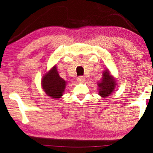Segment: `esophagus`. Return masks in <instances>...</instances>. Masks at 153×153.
<instances>
[{
    "label": "esophagus",
    "mask_w": 153,
    "mask_h": 153,
    "mask_svg": "<svg viewBox=\"0 0 153 153\" xmlns=\"http://www.w3.org/2000/svg\"><path fill=\"white\" fill-rule=\"evenodd\" d=\"M85 79L83 76H79V77H77V81L79 83H82V82H85Z\"/></svg>",
    "instance_id": "esophagus-1"
}]
</instances>
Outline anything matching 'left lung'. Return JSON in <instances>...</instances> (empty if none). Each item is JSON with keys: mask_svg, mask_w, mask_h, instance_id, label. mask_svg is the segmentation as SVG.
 I'll use <instances>...</instances> for the list:
<instances>
[{"mask_svg": "<svg viewBox=\"0 0 153 153\" xmlns=\"http://www.w3.org/2000/svg\"><path fill=\"white\" fill-rule=\"evenodd\" d=\"M117 82L114 77L109 74L108 69L105 70L102 74V79L98 83L99 95L103 98H107L114 91Z\"/></svg>", "mask_w": 153, "mask_h": 153, "instance_id": "obj_1", "label": "left lung"}]
</instances>
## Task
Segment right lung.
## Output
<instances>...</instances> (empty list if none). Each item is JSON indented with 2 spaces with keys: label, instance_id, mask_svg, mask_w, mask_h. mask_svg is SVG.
<instances>
[{
  "label": "right lung",
  "instance_id": "1",
  "mask_svg": "<svg viewBox=\"0 0 153 153\" xmlns=\"http://www.w3.org/2000/svg\"><path fill=\"white\" fill-rule=\"evenodd\" d=\"M43 77L42 86L45 93L51 98H61L65 89L66 82L59 77L57 66H53Z\"/></svg>",
  "mask_w": 153,
  "mask_h": 153
}]
</instances>
